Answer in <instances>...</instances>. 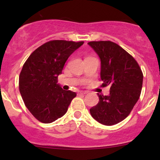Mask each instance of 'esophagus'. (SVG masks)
<instances>
[{
  "label": "esophagus",
  "instance_id": "esophagus-1",
  "mask_svg": "<svg viewBox=\"0 0 160 160\" xmlns=\"http://www.w3.org/2000/svg\"><path fill=\"white\" fill-rule=\"evenodd\" d=\"M87 93H88V92H86V91L79 92V95H86V94H87Z\"/></svg>",
  "mask_w": 160,
  "mask_h": 160
}]
</instances>
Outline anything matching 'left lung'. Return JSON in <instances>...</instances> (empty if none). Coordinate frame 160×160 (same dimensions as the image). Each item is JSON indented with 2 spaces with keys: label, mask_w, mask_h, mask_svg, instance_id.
Masks as SVG:
<instances>
[{
  "label": "left lung",
  "mask_w": 160,
  "mask_h": 160,
  "mask_svg": "<svg viewBox=\"0 0 160 160\" xmlns=\"http://www.w3.org/2000/svg\"><path fill=\"white\" fill-rule=\"evenodd\" d=\"M101 60L102 86H110V94H98L99 102L90 109L100 123L113 126L128 117L140 97L143 73L130 54L111 41L88 43Z\"/></svg>",
  "instance_id": "obj_1"
}]
</instances>
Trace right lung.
Here are the masks:
<instances>
[{"instance_id": "add662e5", "label": "right lung", "mask_w": 160, "mask_h": 160, "mask_svg": "<svg viewBox=\"0 0 160 160\" xmlns=\"http://www.w3.org/2000/svg\"><path fill=\"white\" fill-rule=\"evenodd\" d=\"M83 41L51 40L33 52L24 64L19 87L24 103L40 122L50 123L66 113L76 92L58 84L68 57Z\"/></svg>"}]
</instances>
